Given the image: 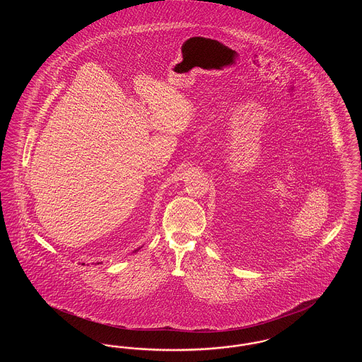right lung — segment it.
<instances>
[{
    "instance_id": "add662e5",
    "label": "right lung",
    "mask_w": 362,
    "mask_h": 362,
    "mask_svg": "<svg viewBox=\"0 0 362 362\" xmlns=\"http://www.w3.org/2000/svg\"><path fill=\"white\" fill-rule=\"evenodd\" d=\"M138 250H139V248H137V250H136V251H134V252H137ZM83 264H86V263H83ZM98 264H99V263H98Z\"/></svg>"
}]
</instances>
